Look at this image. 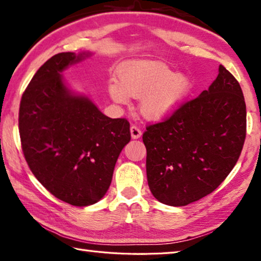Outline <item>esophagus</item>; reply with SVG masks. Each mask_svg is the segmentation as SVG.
<instances>
[{"instance_id": "34e87169", "label": "esophagus", "mask_w": 261, "mask_h": 261, "mask_svg": "<svg viewBox=\"0 0 261 261\" xmlns=\"http://www.w3.org/2000/svg\"><path fill=\"white\" fill-rule=\"evenodd\" d=\"M130 132H131L132 139H138L141 137V130L139 129V127H137L136 125H132L130 127Z\"/></svg>"}]
</instances>
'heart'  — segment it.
I'll list each match as a JSON object with an SVG mask.
<instances>
[{
    "label": "heart",
    "instance_id": "obj_1",
    "mask_svg": "<svg viewBox=\"0 0 261 261\" xmlns=\"http://www.w3.org/2000/svg\"><path fill=\"white\" fill-rule=\"evenodd\" d=\"M117 79L108 84V93L115 102L127 103L140 98L139 110L145 118L160 121L173 114L193 88L187 73L174 72L160 61L132 60L117 69Z\"/></svg>",
    "mask_w": 261,
    "mask_h": 261
}]
</instances>
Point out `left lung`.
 Masks as SVG:
<instances>
[{
  "mask_svg": "<svg viewBox=\"0 0 261 261\" xmlns=\"http://www.w3.org/2000/svg\"><path fill=\"white\" fill-rule=\"evenodd\" d=\"M245 135L240 83L220 65L208 90L144 132L154 198L169 206H187L213 192L235 167Z\"/></svg>",
  "mask_w": 261,
  "mask_h": 261,
  "instance_id": "8db88e82",
  "label": "left lung"
}]
</instances>
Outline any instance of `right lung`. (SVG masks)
<instances>
[{
    "mask_svg": "<svg viewBox=\"0 0 261 261\" xmlns=\"http://www.w3.org/2000/svg\"><path fill=\"white\" fill-rule=\"evenodd\" d=\"M91 55L50 57L21 96L19 135L31 171L51 194L90 206L108 191L118 155L131 139L125 118H110L87 95L74 93L62 72Z\"/></svg>",
    "mask_w": 261,
    "mask_h": 261,
    "instance_id": "add662e5",
    "label": "right lung"
}]
</instances>
